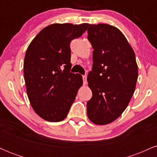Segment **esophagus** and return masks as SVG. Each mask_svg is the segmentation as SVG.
I'll return each instance as SVG.
<instances>
[{"label":"esophagus","instance_id":"34e87169","mask_svg":"<svg viewBox=\"0 0 157 157\" xmlns=\"http://www.w3.org/2000/svg\"><path fill=\"white\" fill-rule=\"evenodd\" d=\"M82 81H83L84 85L87 83V77H86V75H82Z\"/></svg>","mask_w":157,"mask_h":157}]
</instances>
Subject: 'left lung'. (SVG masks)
I'll use <instances>...</instances> for the list:
<instances>
[{"mask_svg": "<svg viewBox=\"0 0 157 157\" xmlns=\"http://www.w3.org/2000/svg\"><path fill=\"white\" fill-rule=\"evenodd\" d=\"M88 39L94 51L92 70L87 78L92 91L87 115L94 123L106 125L128 105L137 81V64L134 50L115 26L90 24Z\"/></svg>", "mask_w": 157, "mask_h": 157, "instance_id": "left-lung-1", "label": "left lung"}]
</instances>
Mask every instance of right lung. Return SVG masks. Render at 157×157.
<instances>
[{"label": "right lung", "mask_w": 157, "mask_h": 157, "mask_svg": "<svg viewBox=\"0 0 157 157\" xmlns=\"http://www.w3.org/2000/svg\"><path fill=\"white\" fill-rule=\"evenodd\" d=\"M88 26L49 25L27 48L23 62L27 95L34 111L45 120H63L82 85L80 75L70 72V43L81 37Z\"/></svg>", "instance_id": "obj_1"}]
</instances>
